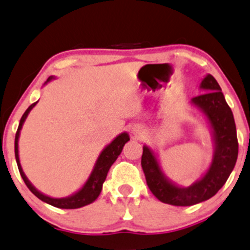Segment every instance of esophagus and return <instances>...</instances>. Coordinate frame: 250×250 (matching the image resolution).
I'll list each match as a JSON object with an SVG mask.
<instances>
[{"mask_svg": "<svg viewBox=\"0 0 250 250\" xmlns=\"http://www.w3.org/2000/svg\"><path fill=\"white\" fill-rule=\"evenodd\" d=\"M145 133V127L142 125H134L133 127H131V134H133L134 136H136V138H138V136H141L142 134Z\"/></svg>", "mask_w": 250, "mask_h": 250, "instance_id": "esophagus-1", "label": "esophagus"}]
</instances>
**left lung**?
Segmentation results:
<instances>
[{"label":"left lung","mask_w":250,"mask_h":250,"mask_svg":"<svg viewBox=\"0 0 250 250\" xmlns=\"http://www.w3.org/2000/svg\"><path fill=\"white\" fill-rule=\"evenodd\" d=\"M202 94L191 100V105L204 115L211 131L213 154L209 168L192 185L184 188L172 182L163 171L158 153L144 146L141 166L149 190L160 202L175 207H190L208 201L224 185L234 169L238 154L234 115L221 86L211 75L202 79Z\"/></svg>","instance_id":"8db88e82"}]
</instances>
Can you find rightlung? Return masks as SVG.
I'll return each mask as SVG.
<instances>
[{
  "instance_id": "1",
  "label": "right lung",
  "mask_w": 250,
  "mask_h": 250,
  "mask_svg": "<svg viewBox=\"0 0 250 250\" xmlns=\"http://www.w3.org/2000/svg\"><path fill=\"white\" fill-rule=\"evenodd\" d=\"M54 78H56V77L53 76L48 77V79L45 82L43 85H46L51 81H53ZM37 103L38 102L33 103L32 105H29V108L24 111V114L20 120V123H19V128L15 135V159L19 167V171H20V174L21 177H22L24 184H26L27 188L31 190L32 193L34 194V196H37L40 201L47 203V204L52 205V207L59 208V209H78V208L85 207V205L87 204H91L92 202H95L96 199H97L101 191H102L103 183L105 182V178L109 172V168H110L112 164L116 161V159L119 158V155L123 149V146L130 140L129 134H128L127 131H123V133H121L120 135H117L116 138L112 140L110 144L106 145V146L103 148V150L101 152V154L98 155L97 160H96V164L94 168H92L91 174L89 175L86 182H85L84 185L82 186L78 191H76L75 193H72L71 196L64 197V198H53V197H49L47 194H43L42 192H40L31 182H29L28 178L24 174L22 167H21L20 158H19V138H20L21 129H22V125L24 121L27 119V116H28V114L31 112L32 109L37 105Z\"/></svg>"
}]
</instances>
